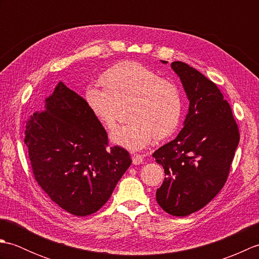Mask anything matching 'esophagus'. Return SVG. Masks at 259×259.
<instances>
[{
	"instance_id": "1",
	"label": "esophagus",
	"mask_w": 259,
	"mask_h": 259,
	"mask_svg": "<svg viewBox=\"0 0 259 259\" xmlns=\"http://www.w3.org/2000/svg\"><path fill=\"white\" fill-rule=\"evenodd\" d=\"M142 162H144V158H142L141 155H138V153H135V155H133V163L134 164H141Z\"/></svg>"
}]
</instances>
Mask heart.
<instances>
[{
  "instance_id": "obj_1",
  "label": "heart",
  "mask_w": 259,
  "mask_h": 259,
  "mask_svg": "<svg viewBox=\"0 0 259 259\" xmlns=\"http://www.w3.org/2000/svg\"><path fill=\"white\" fill-rule=\"evenodd\" d=\"M104 88L91 85L85 100L104 128L118 123L121 108L129 104L131 120L115 129L111 140L130 150H140L156 138L172 135L181 118V96L172 82L138 62H122L109 69L101 78Z\"/></svg>"
}]
</instances>
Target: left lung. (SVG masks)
<instances>
[{"label": "left lung", "mask_w": 259, "mask_h": 259, "mask_svg": "<svg viewBox=\"0 0 259 259\" xmlns=\"http://www.w3.org/2000/svg\"><path fill=\"white\" fill-rule=\"evenodd\" d=\"M171 68L189 99V111L177 138L152 157L166 176L157 189V202L166 212L184 217L205 207L222 190L239 130L232 108L212 81L184 62L175 61Z\"/></svg>", "instance_id": "left-lung-1"}]
</instances>
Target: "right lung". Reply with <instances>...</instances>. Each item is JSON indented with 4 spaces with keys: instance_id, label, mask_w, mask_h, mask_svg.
I'll return each mask as SVG.
<instances>
[{
    "instance_id": "right-lung-1",
    "label": "right lung",
    "mask_w": 259,
    "mask_h": 259,
    "mask_svg": "<svg viewBox=\"0 0 259 259\" xmlns=\"http://www.w3.org/2000/svg\"><path fill=\"white\" fill-rule=\"evenodd\" d=\"M24 142L36 183L74 216L98 211L131 164L123 148H108L100 121L63 82L26 121Z\"/></svg>"
}]
</instances>
